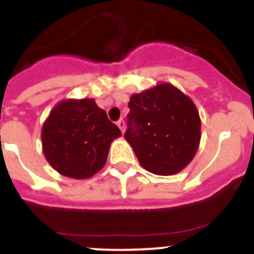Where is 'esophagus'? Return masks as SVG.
I'll use <instances>...</instances> for the list:
<instances>
[{
	"instance_id": "esophagus-1",
	"label": "esophagus",
	"mask_w": 254,
	"mask_h": 254,
	"mask_svg": "<svg viewBox=\"0 0 254 254\" xmlns=\"http://www.w3.org/2000/svg\"><path fill=\"white\" fill-rule=\"evenodd\" d=\"M117 126H118V127H120V129H121V132H125V129H126V125H125V121L123 120H120L118 121V122H117Z\"/></svg>"
}]
</instances>
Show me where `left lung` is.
<instances>
[{"instance_id": "obj_1", "label": "left lung", "mask_w": 254, "mask_h": 254, "mask_svg": "<svg viewBox=\"0 0 254 254\" xmlns=\"http://www.w3.org/2000/svg\"><path fill=\"white\" fill-rule=\"evenodd\" d=\"M125 138L141 167L156 176L185 169L199 147L201 120L190 96L169 82L132 94Z\"/></svg>"}]
</instances>
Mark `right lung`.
<instances>
[{"label":"right lung","instance_id":"add662e5","mask_svg":"<svg viewBox=\"0 0 254 254\" xmlns=\"http://www.w3.org/2000/svg\"><path fill=\"white\" fill-rule=\"evenodd\" d=\"M121 131L95 100L64 99L53 107L42 126L47 161L60 174L87 179L103 169L111 143Z\"/></svg>","mask_w":254,"mask_h":254}]
</instances>
